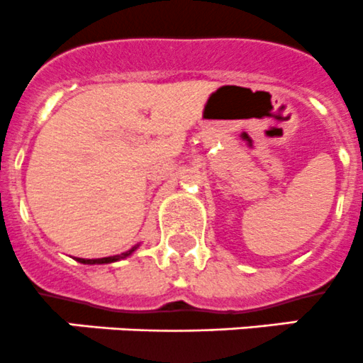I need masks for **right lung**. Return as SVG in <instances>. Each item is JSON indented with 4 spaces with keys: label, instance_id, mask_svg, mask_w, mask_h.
Returning <instances> with one entry per match:
<instances>
[{
    "label": "right lung",
    "instance_id": "add662e5",
    "mask_svg": "<svg viewBox=\"0 0 363 363\" xmlns=\"http://www.w3.org/2000/svg\"><path fill=\"white\" fill-rule=\"evenodd\" d=\"M138 247H139V243H138V245L132 247L130 250H127V252L118 254V256L99 257V259H82V257H75V261H79V263H82V264H109V263H116V261H121V259H125V257L132 256V254H134L135 250H138Z\"/></svg>",
    "mask_w": 363,
    "mask_h": 363
}]
</instances>
